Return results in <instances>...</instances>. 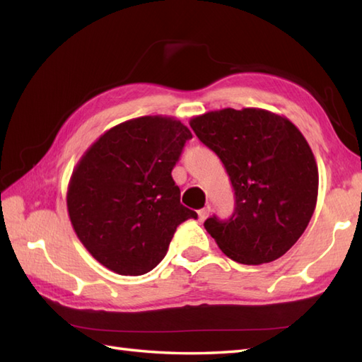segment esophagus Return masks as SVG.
Masks as SVG:
<instances>
[{
	"label": "esophagus",
	"mask_w": 362,
	"mask_h": 362,
	"mask_svg": "<svg viewBox=\"0 0 362 362\" xmlns=\"http://www.w3.org/2000/svg\"><path fill=\"white\" fill-rule=\"evenodd\" d=\"M210 211H211V209H210V206L209 205H206V206H204V209L202 210H199L197 211V216H199V221H205L206 219V216H209V214H210Z\"/></svg>",
	"instance_id": "obj_1"
}]
</instances>
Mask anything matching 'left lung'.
Returning <instances> with one entry per match:
<instances>
[{
	"label": "left lung",
	"instance_id": "8db88e82",
	"mask_svg": "<svg viewBox=\"0 0 362 362\" xmlns=\"http://www.w3.org/2000/svg\"><path fill=\"white\" fill-rule=\"evenodd\" d=\"M189 126L224 163L235 189L232 218H209L206 232L241 264L283 257L317 202V163L302 132L281 115L253 107L199 115Z\"/></svg>",
	"mask_w": 362,
	"mask_h": 362
}]
</instances>
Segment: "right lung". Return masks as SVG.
<instances>
[{
  "mask_svg": "<svg viewBox=\"0 0 362 362\" xmlns=\"http://www.w3.org/2000/svg\"><path fill=\"white\" fill-rule=\"evenodd\" d=\"M189 129L173 117H140L107 130L68 183L71 226L91 257L119 275H143L165 258L175 228L196 219L171 171Z\"/></svg>",
  "mask_w": 362,
  "mask_h": 362,
  "instance_id": "right-lung-1",
  "label": "right lung"
}]
</instances>
